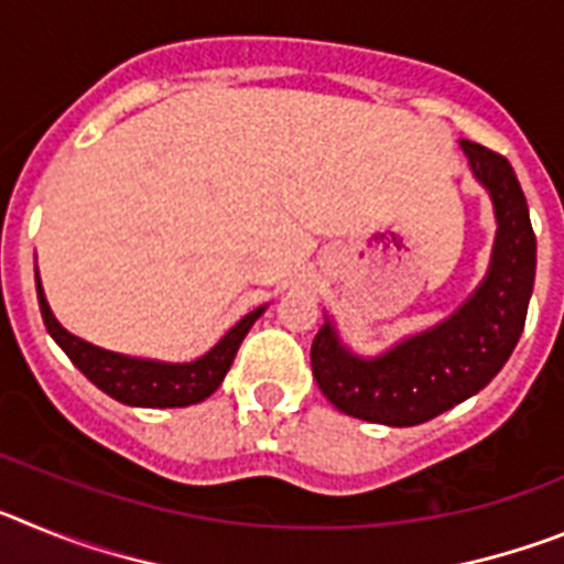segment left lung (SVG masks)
Masks as SVG:
<instances>
[{
    "mask_svg": "<svg viewBox=\"0 0 564 564\" xmlns=\"http://www.w3.org/2000/svg\"><path fill=\"white\" fill-rule=\"evenodd\" d=\"M460 147L497 208L491 271L455 316L372 361L344 350L327 322L313 338L311 370L322 395L344 415L383 426L432 421L480 392L520 341L536 271L525 194L502 154L471 141Z\"/></svg>",
    "mask_w": 564,
    "mask_h": 564,
    "instance_id": "1",
    "label": "left lung"
}]
</instances>
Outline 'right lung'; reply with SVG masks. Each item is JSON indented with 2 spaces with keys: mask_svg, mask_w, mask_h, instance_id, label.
<instances>
[{
  "mask_svg": "<svg viewBox=\"0 0 564 564\" xmlns=\"http://www.w3.org/2000/svg\"><path fill=\"white\" fill-rule=\"evenodd\" d=\"M39 307H42L44 327L56 344L67 352V358L76 364L78 370L96 383L98 390L107 392L115 401L129 403V406H149V410H163V406H188V403H200L212 395L226 378L234 356H237L239 344L251 330V325L262 316V307L248 313L242 322L231 327L223 336V341L206 352L203 358L192 364H161V361H143V358H127L118 352H107L101 347L82 341L73 333L64 330L50 313L47 299H44L42 282L36 279Z\"/></svg>",
  "mask_w": 564,
  "mask_h": 564,
  "instance_id": "1",
  "label": "right lung"
}]
</instances>
